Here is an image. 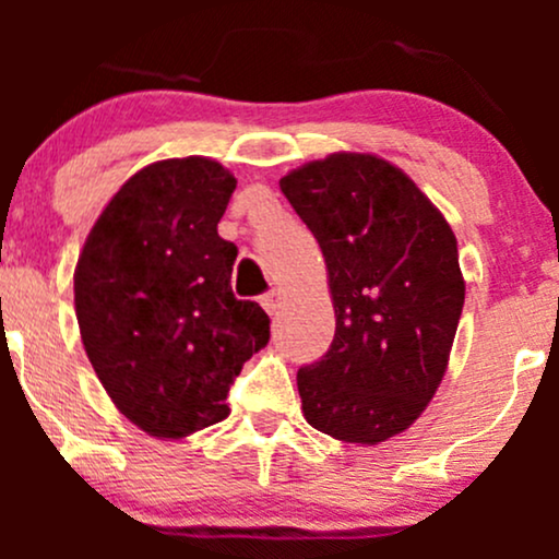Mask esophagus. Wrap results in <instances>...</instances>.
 I'll return each mask as SVG.
<instances>
[{"instance_id": "34e87169", "label": "esophagus", "mask_w": 559, "mask_h": 559, "mask_svg": "<svg viewBox=\"0 0 559 559\" xmlns=\"http://www.w3.org/2000/svg\"><path fill=\"white\" fill-rule=\"evenodd\" d=\"M260 305L265 307L267 316H278L281 305H284V292H281V288H271V292H267V294H262Z\"/></svg>"}]
</instances>
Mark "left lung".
Masks as SVG:
<instances>
[{"mask_svg": "<svg viewBox=\"0 0 559 559\" xmlns=\"http://www.w3.org/2000/svg\"><path fill=\"white\" fill-rule=\"evenodd\" d=\"M329 267L336 333L297 373L307 423L349 444L413 426L444 378L465 305L457 239L407 176L331 155L281 178Z\"/></svg>", "mask_w": 559, "mask_h": 559, "instance_id": "obj_1", "label": "left lung"}]
</instances>
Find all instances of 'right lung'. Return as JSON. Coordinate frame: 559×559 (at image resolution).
Wrapping results in <instances>:
<instances>
[{
    "label": "right lung",
    "instance_id": "add662e5",
    "mask_svg": "<svg viewBox=\"0 0 559 559\" xmlns=\"http://www.w3.org/2000/svg\"><path fill=\"white\" fill-rule=\"evenodd\" d=\"M236 178L207 157L163 159L120 186L75 267L81 338L115 407L181 439L228 418L241 365L271 338L258 301L236 299V243L217 236Z\"/></svg>",
    "mask_w": 559,
    "mask_h": 559
}]
</instances>
